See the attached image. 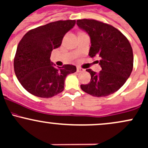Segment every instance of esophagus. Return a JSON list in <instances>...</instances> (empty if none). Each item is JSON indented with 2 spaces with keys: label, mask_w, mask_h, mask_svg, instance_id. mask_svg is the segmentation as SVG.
Instances as JSON below:
<instances>
[{
  "label": "esophagus",
  "mask_w": 148,
  "mask_h": 148,
  "mask_svg": "<svg viewBox=\"0 0 148 148\" xmlns=\"http://www.w3.org/2000/svg\"><path fill=\"white\" fill-rule=\"evenodd\" d=\"M77 72H83V71H85V69H83V68H82V67H80V66H77Z\"/></svg>",
  "instance_id": "1"
}]
</instances>
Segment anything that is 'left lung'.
Returning a JSON list of instances; mask_svg holds the SVG:
<instances>
[{
  "mask_svg": "<svg viewBox=\"0 0 148 148\" xmlns=\"http://www.w3.org/2000/svg\"><path fill=\"white\" fill-rule=\"evenodd\" d=\"M77 24L90 36L88 55L100 57L97 62L102 68L98 73L86 69L91 76L90 82L82 84L81 88L95 97L111 95L124 85L132 71L134 55L129 40L113 26L95 19H78Z\"/></svg>",
  "mask_w": 148,
  "mask_h": 148,
  "instance_id": "8db88e82",
  "label": "left lung"
}]
</instances>
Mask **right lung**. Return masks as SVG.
<instances>
[{"instance_id": "obj_1", "label": "right lung", "mask_w": 148, "mask_h": 148, "mask_svg": "<svg viewBox=\"0 0 148 148\" xmlns=\"http://www.w3.org/2000/svg\"><path fill=\"white\" fill-rule=\"evenodd\" d=\"M76 21L59 20L31 29L19 41L14 58V70L21 85L29 93L51 98L63 91L68 74L77 71L72 64L53 66L50 58L61 45L64 36Z\"/></svg>"}]
</instances>
